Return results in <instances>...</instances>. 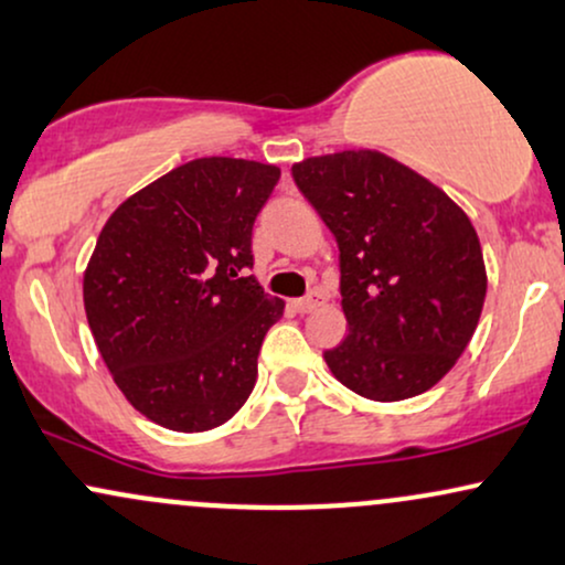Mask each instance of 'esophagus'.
<instances>
[{
  "label": "esophagus",
  "instance_id": "34e87169",
  "mask_svg": "<svg viewBox=\"0 0 565 565\" xmlns=\"http://www.w3.org/2000/svg\"><path fill=\"white\" fill-rule=\"evenodd\" d=\"M322 303V294L320 290H311L309 296H303V298H294V301H290V307H294L298 315H307V311H311V309H317Z\"/></svg>",
  "mask_w": 565,
  "mask_h": 565
}]
</instances>
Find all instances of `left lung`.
Wrapping results in <instances>:
<instances>
[{"mask_svg": "<svg viewBox=\"0 0 565 565\" xmlns=\"http://www.w3.org/2000/svg\"><path fill=\"white\" fill-rule=\"evenodd\" d=\"M294 182L341 250L349 335L324 351L330 373L373 402L436 386L473 338L487 298L466 211L375 150L307 158L294 166Z\"/></svg>", "mask_w": 565, "mask_h": 565, "instance_id": "1", "label": "left lung"}]
</instances>
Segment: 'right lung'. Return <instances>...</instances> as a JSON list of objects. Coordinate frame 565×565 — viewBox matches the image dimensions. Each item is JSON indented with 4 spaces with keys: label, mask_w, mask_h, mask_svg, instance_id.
Here are the masks:
<instances>
[{
    "label": "right lung",
    "mask_w": 565,
    "mask_h": 565,
    "mask_svg": "<svg viewBox=\"0 0 565 565\" xmlns=\"http://www.w3.org/2000/svg\"><path fill=\"white\" fill-rule=\"evenodd\" d=\"M280 169L198 158L113 211L84 271V309L137 413L179 434L227 423L254 391L285 303L254 275V222Z\"/></svg>",
    "instance_id": "right-lung-1"
}]
</instances>
